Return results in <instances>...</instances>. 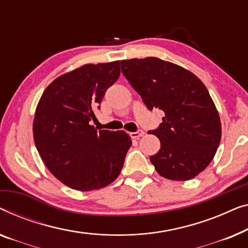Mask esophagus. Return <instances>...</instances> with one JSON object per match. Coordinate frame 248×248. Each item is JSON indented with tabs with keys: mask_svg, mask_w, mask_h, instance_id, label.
Wrapping results in <instances>:
<instances>
[{
	"mask_svg": "<svg viewBox=\"0 0 248 248\" xmlns=\"http://www.w3.org/2000/svg\"><path fill=\"white\" fill-rule=\"evenodd\" d=\"M144 134H145V132L142 131V130H138V131H136V132H131L130 136H131V138L138 139V138L142 137V136H144Z\"/></svg>",
	"mask_w": 248,
	"mask_h": 248,
	"instance_id": "esophagus-1",
	"label": "esophagus"
}]
</instances>
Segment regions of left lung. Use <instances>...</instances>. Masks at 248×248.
<instances>
[{
  "mask_svg": "<svg viewBox=\"0 0 248 248\" xmlns=\"http://www.w3.org/2000/svg\"><path fill=\"white\" fill-rule=\"evenodd\" d=\"M120 65L146 107L165 113L149 131L160 141L151 156L155 170L169 180L193 179L210 164L221 139L220 118L205 85L193 73L157 57L124 59Z\"/></svg>",
  "mask_w": 248,
  "mask_h": 248,
  "instance_id": "1",
  "label": "left lung"
}]
</instances>
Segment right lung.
I'll list each match as a JSON object with an SVG mask.
<instances>
[{"label": "right lung", "mask_w": 248, "mask_h": 248, "mask_svg": "<svg viewBox=\"0 0 248 248\" xmlns=\"http://www.w3.org/2000/svg\"><path fill=\"white\" fill-rule=\"evenodd\" d=\"M119 61L86 64L54 79L33 119V139L45 165L71 189L99 190L119 176L131 139L124 130L97 131L106 91L119 78Z\"/></svg>", "instance_id": "right-lung-1"}]
</instances>
